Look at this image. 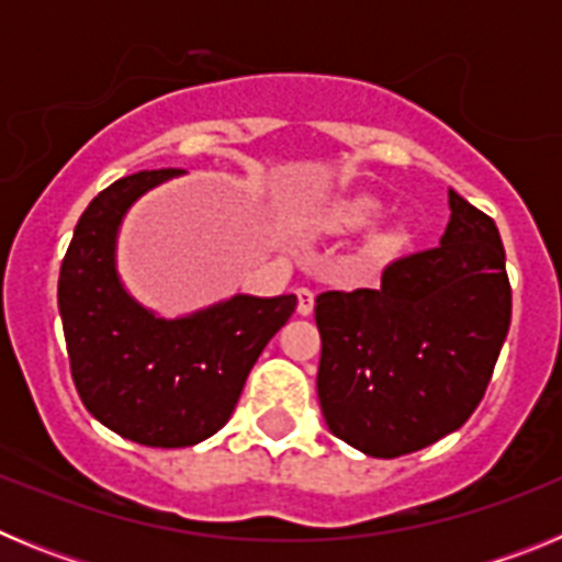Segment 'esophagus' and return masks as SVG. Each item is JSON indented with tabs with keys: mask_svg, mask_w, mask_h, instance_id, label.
Wrapping results in <instances>:
<instances>
[{
	"mask_svg": "<svg viewBox=\"0 0 562 562\" xmlns=\"http://www.w3.org/2000/svg\"><path fill=\"white\" fill-rule=\"evenodd\" d=\"M312 310H315V292L306 290V286H301L297 290V315H312Z\"/></svg>",
	"mask_w": 562,
	"mask_h": 562,
	"instance_id": "34e87169",
	"label": "esophagus"
}]
</instances>
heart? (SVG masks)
Segmentation results:
<instances>
[{
  "mask_svg": "<svg viewBox=\"0 0 562 562\" xmlns=\"http://www.w3.org/2000/svg\"><path fill=\"white\" fill-rule=\"evenodd\" d=\"M382 205L374 200V196H351V200H340L326 211L324 216V227L329 233H357L366 231V227L374 225L380 220ZM400 245V233L396 231H376L374 236L369 238V245H366V256L371 261H380V258L391 256Z\"/></svg>",
  "mask_w": 562,
  "mask_h": 562,
  "instance_id": "obj_1",
  "label": "heart"
}]
</instances>
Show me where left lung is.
I'll return each mask as SVG.
<instances>
[{"label":"left lung","mask_w":562,"mask_h":562,"mask_svg":"<svg viewBox=\"0 0 562 562\" xmlns=\"http://www.w3.org/2000/svg\"><path fill=\"white\" fill-rule=\"evenodd\" d=\"M439 247L400 258L376 290L324 292L317 400L331 434L396 459L479 408L509 331L513 290L495 222L448 191Z\"/></svg>","instance_id":"obj_1"}]
</instances>
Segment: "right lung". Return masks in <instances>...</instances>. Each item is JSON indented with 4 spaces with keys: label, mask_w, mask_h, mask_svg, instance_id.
<instances>
[{
    "label": "right lung",
    "mask_w": 562,
    "mask_h": 562,
    "mask_svg": "<svg viewBox=\"0 0 562 562\" xmlns=\"http://www.w3.org/2000/svg\"><path fill=\"white\" fill-rule=\"evenodd\" d=\"M180 171H137L89 202L58 276V312L72 380L87 411L146 448H191L231 419L245 380L295 295H231L205 310L162 317L117 272L128 207Z\"/></svg>",
    "instance_id": "1"
}]
</instances>
